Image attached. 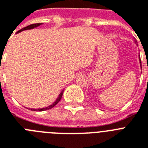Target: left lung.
<instances>
[{
	"label": "left lung",
	"mask_w": 148,
	"mask_h": 148,
	"mask_svg": "<svg viewBox=\"0 0 148 148\" xmlns=\"http://www.w3.org/2000/svg\"><path fill=\"white\" fill-rule=\"evenodd\" d=\"M134 42H135V44H136V45H137V41L136 40V39H134ZM139 56V60H140V56ZM140 68H141V69H142V63H141V60H140Z\"/></svg>",
	"instance_id": "1"
}]
</instances>
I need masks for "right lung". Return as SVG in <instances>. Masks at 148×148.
Here are the masks:
<instances>
[{"label": "right lung", "instance_id": "add662e5", "mask_svg": "<svg viewBox=\"0 0 148 148\" xmlns=\"http://www.w3.org/2000/svg\"><path fill=\"white\" fill-rule=\"evenodd\" d=\"M42 23H38V24H30V25H29V26L26 27H24L22 28V29H21L20 30H18V31L16 33H21V32L24 31V30H27V29H34V28L40 26V25H42ZM63 92H64V89L61 92H60V94L58 95V97L56 98V101H54V102L52 104L49 105L48 106H47V107H44V108H39V109H30V110H32V111H39V112H42V111H45V110H50V109H51V108H53V106H56L57 103H58L59 102H60V101L61 100L62 97V95H63Z\"/></svg>", "mask_w": 148, "mask_h": 148}]
</instances>
